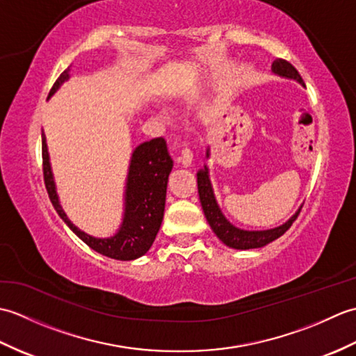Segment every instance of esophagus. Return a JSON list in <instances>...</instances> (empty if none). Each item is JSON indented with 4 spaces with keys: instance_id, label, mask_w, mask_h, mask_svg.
<instances>
[{
    "instance_id": "obj_1",
    "label": "esophagus",
    "mask_w": 356,
    "mask_h": 356,
    "mask_svg": "<svg viewBox=\"0 0 356 356\" xmlns=\"http://www.w3.org/2000/svg\"><path fill=\"white\" fill-rule=\"evenodd\" d=\"M177 162L182 163L184 166H190V165L193 163V153H191V149L184 148L182 153H180V156L177 157Z\"/></svg>"
}]
</instances>
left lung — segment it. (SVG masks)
<instances>
[{"label":"left lung","mask_w":356,"mask_h":356,"mask_svg":"<svg viewBox=\"0 0 356 356\" xmlns=\"http://www.w3.org/2000/svg\"><path fill=\"white\" fill-rule=\"evenodd\" d=\"M272 73H275L278 76L286 78V79H293L300 82L301 86H305V82L301 79L297 69H295L291 63L284 61V59H275V61L272 63ZM211 153L208 147L207 159ZM197 188H199V197H200L203 213H205V217L211 226V229L214 231L216 236L220 238L226 246H229L232 249H255V248L266 246L268 243H270V241L282 237L283 234L291 228V225L293 223L295 218H297L301 209L300 207V209L289 218V220L277 226V228L264 229V231H246L234 226L228 218L223 216L222 209L216 200L213 185H211L208 165H203V168L197 171Z\"/></svg>","instance_id":"obj_1"}]
</instances>
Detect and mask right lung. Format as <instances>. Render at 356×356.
<instances>
[{"instance_id":"obj_1","label":"right lung","mask_w":356,"mask_h":356,"mask_svg":"<svg viewBox=\"0 0 356 356\" xmlns=\"http://www.w3.org/2000/svg\"><path fill=\"white\" fill-rule=\"evenodd\" d=\"M70 78V69L63 72L51 87L53 96L58 88ZM42 166L44 182L47 188L51 205L55 207L58 216L76 236L88 245L93 251L115 260H136L148 252L153 245L163 220L166 185L172 170V159L166 148L163 138H156L140 143L131 153L130 166H128L125 193H124V216L119 229L111 237L99 238L88 236L81 231L76 225L70 222L59 203L55 179L50 165V156L45 134L42 131Z\"/></svg>"}]
</instances>
